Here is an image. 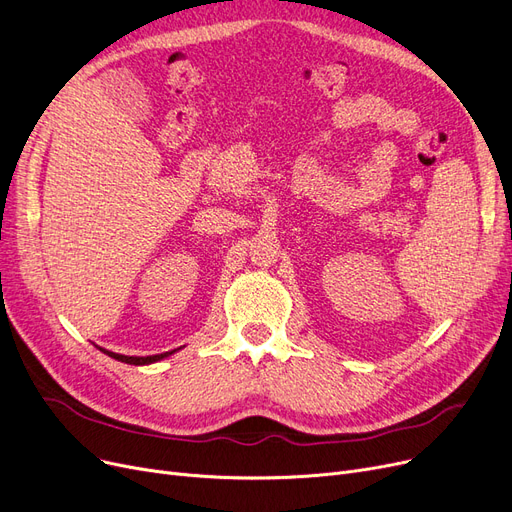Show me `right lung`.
<instances>
[{
    "instance_id": "right-lung-1",
    "label": "right lung",
    "mask_w": 512,
    "mask_h": 512,
    "mask_svg": "<svg viewBox=\"0 0 512 512\" xmlns=\"http://www.w3.org/2000/svg\"><path fill=\"white\" fill-rule=\"evenodd\" d=\"M104 354H108L111 356V359H115V361H121V363H128V365H149V363H156V361H162V359H166L168 354H173L175 350H170V352H164V354H151V356H126V354H117V352H108V350H104V348H100Z\"/></svg>"
}]
</instances>
